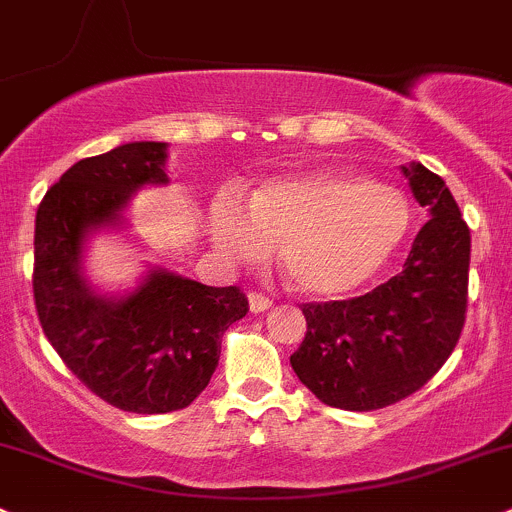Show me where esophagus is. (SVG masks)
Returning <instances> with one entry per match:
<instances>
[{"label":"esophagus","mask_w":512,"mask_h":512,"mask_svg":"<svg viewBox=\"0 0 512 512\" xmlns=\"http://www.w3.org/2000/svg\"><path fill=\"white\" fill-rule=\"evenodd\" d=\"M273 305L271 298H266V295L261 293H249V308L251 313H263V310H268Z\"/></svg>","instance_id":"34e87169"}]
</instances>
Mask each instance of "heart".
Here are the masks:
<instances>
[{
  "instance_id": "heart-1",
  "label": "heart",
  "mask_w": 512,
  "mask_h": 512,
  "mask_svg": "<svg viewBox=\"0 0 512 512\" xmlns=\"http://www.w3.org/2000/svg\"><path fill=\"white\" fill-rule=\"evenodd\" d=\"M207 231L226 263H258L278 244L281 268L305 298H342L370 283L409 231V204L397 187L360 172L323 167L268 179L246 204L221 192Z\"/></svg>"
}]
</instances>
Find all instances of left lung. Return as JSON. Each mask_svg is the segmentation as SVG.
<instances>
[{
  "label": "left lung",
  "instance_id": "8db88e82",
  "mask_svg": "<svg viewBox=\"0 0 512 512\" xmlns=\"http://www.w3.org/2000/svg\"><path fill=\"white\" fill-rule=\"evenodd\" d=\"M402 172L431 214L402 273L360 298L303 305L308 333L291 367L328 407L402 402L441 370L466 323L471 231L444 179L419 162Z\"/></svg>",
  "mask_w": 512,
  "mask_h": 512
}]
</instances>
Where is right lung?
<instances>
[{"label":"right lung","mask_w":512,"mask_h":512,"mask_svg":"<svg viewBox=\"0 0 512 512\" xmlns=\"http://www.w3.org/2000/svg\"><path fill=\"white\" fill-rule=\"evenodd\" d=\"M167 142H128L61 175L36 212L34 303L66 367L103 402L135 414L189 407L219 365L221 337L249 313L236 286L152 268L135 291L100 295L83 276L93 231L123 226L145 184H167Z\"/></svg>","instance_id":"right-lung-1"}]
</instances>
